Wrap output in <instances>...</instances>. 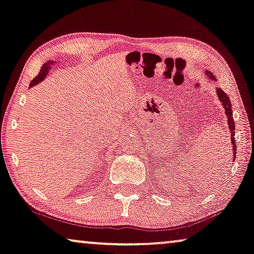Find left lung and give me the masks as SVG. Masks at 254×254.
<instances>
[{
	"label": "left lung",
	"instance_id": "8db88e82",
	"mask_svg": "<svg viewBox=\"0 0 254 254\" xmlns=\"http://www.w3.org/2000/svg\"><path fill=\"white\" fill-rule=\"evenodd\" d=\"M205 75L209 78L210 80H214L216 81V77L213 76V73L209 70H205ZM217 96L218 100L221 102V105L225 109V114L226 117H227V122H228V128L229 131H231V140H232V146H233V162L236 158V140H235V123H234L233 119V110H232V103L231 100H229V96L226 94V93L222 91L221 88H217Z\"/></svg>",
	"mask_w": 254,
	"mask_h": 254
}]
</instances>
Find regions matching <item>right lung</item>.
Listing matches in <instances>:
<instances>
[{
  "instance_id": "add662e5",
  "label": "right lung",
  "mask_w": 254,
  "mask_h": 254,
  "mask_svg": "<svg viewBox=\"0 0 254 254\" xmlns=\"http://www.w3.org/2000/svg\"><path fill=\"white\" fill-rule=\"evenodd\" d=\"M59 64V62H56V61H52V60H50V61H48V62H45V64L42 65L40 73H38V75H37L36 77H35L32 81H30L29 87L36 86L37 84H40L41 81L44 80L45 78H46V76L49 75V71L51 70V68H52V67H53V64Z\"/></svg>"
}]
</instances>
